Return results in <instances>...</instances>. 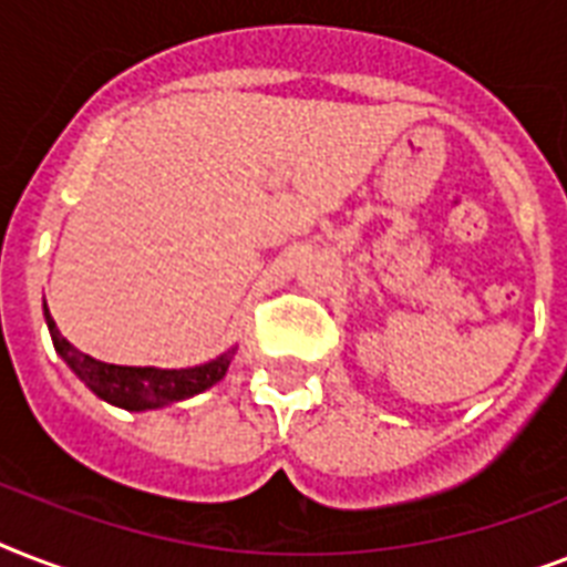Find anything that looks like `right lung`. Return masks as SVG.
<instances>
[{"label": "right lung", "mask_w": 567, "mask_h": 567, "mask_svg": "<svg viewBox=\"0 0 567 567\" xmlns=\"http://www.w3.org/2000/svg\"><path fill=\"white\" fill-rule=\"evenodd\" d=\"M47 315L49 336L55 344L58 355L64 359L66 368L82 379L84 385L91 388L93 394L102 396L105 403H114L128 412H146V409H162V405L179 403L188 396L199 394L214 382H220L229 371V362L235 350L217 355L212 362L196 364V368H182V371H164V368H123V364H109L93 359V355L75 350L61 332H58L55 320Z\"/></svg>", "instance_id": "obj_1"}]
</instances>
